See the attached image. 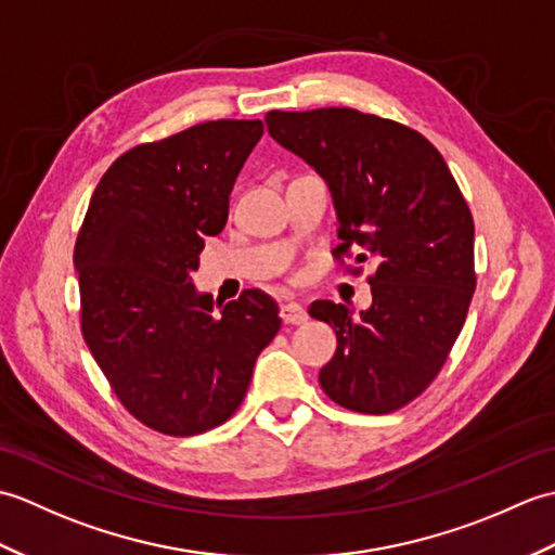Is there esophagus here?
Wrapping results in <instances>:
<instances>
[{
    "mask_svg": "<svg viewBox=\"0 0 555 555\" xmlns=\"http://www.w3.org/2000/svg\"><path fill=\"white\" fill-rule=\"evenodd\" d=\"M281 320H284V324H305L308 322V312L298 302H286L281 305Z\"/></svg>",
    "mask_w": 555,
    "mask_h": 555,
    "instance_id": "esophagus-1",
    "label": "esophagus"
}]
</instances>
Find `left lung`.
Instances as JSON below:
<instances>
[{
	"instance_id": "left-lung-1",
	"label": "left lung",
	"mask_w": 555,
	"mask_h": 555,
	"mask_svg": "<svg viewBox=\"0 0 555 555\" xmlns=\"http://www.w3.org/2000/svg\"><path fill=\"white\" fill-rule=\"evenodd\" d=\"M264 121L332 191L334 257L374 264L372 308L356 320L346 305H310L338 340L320 372L324 393L364 415L403 408L441 372L473 302L475 221L465 197L441 152L398 121L348 107L276 109Z\"/></svg>"
}]
</instances>
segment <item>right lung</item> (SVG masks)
Wrapping results in <instances>:
<instances>
[{
    "instance_id": "right-lung-1",
    "label": "right lung",
    "mask_w": 555,
    "mask_h": 555,
    "mask_svg": "<svg viewBox=\"0 0 555 555\" xmlns=\"http://www.w3.org/2000/svg\"><path fill=\"white\" fill-rule=\"evenodd\" d=\"M262 133V121L219 119L128 150L78 231L82 338L124 408L155 431L195 436L227 422L281 328L267 293L243 291L215 314L191 279Z\"/></svg>"
}]
</instances>
